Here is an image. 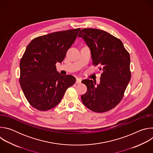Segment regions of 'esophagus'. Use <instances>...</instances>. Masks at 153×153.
Returning <instances> with one entry per match:
<instances>
[{"label": "esophagus", "mask_w": 153, "mask_h": 153, "mask_svg": "<svg viewBox=\"0 0 153 153\" xmlns=\"http://www.w3.org/2000/svg\"><path fill=\"white\" fill-rule=\"evenodd\" d=\"M82 79L81 78H77L76 79V83H81Z\"/></svg>", "instance_id": "1"}]
</instances>
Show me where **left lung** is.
<instances>
[{"instance_id": "1", "label": "left lung", "mask_w": 153, "mask_h": 153, "mask_svg": "<svg viewBox=\"0 0 153 153\" xmlns=\"http://www.w3.org/2000/svg\"><path fill=\"white\" fill-rule=\"evenodd\" d=\"M78 36L90 48L93 64L99 66L102 72L99 84L93 80L82 81L87 87L86 93L81 96L82 101L93 111H108L121 101L129 82V54L120 39L105 31L85 28Z\"/></svg>"}]
</instances>
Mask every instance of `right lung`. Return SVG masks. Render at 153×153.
Masks as SVG:
<instances>
[{
    "instance_id": "1",
    "label": "right lung",
    "mask_w": 153,
    "mask_h": 153,
    "mask_svg": "<svg viewBox=\"0 0 153 153\" xmlns=\"http://www.w3.org/2000/svg\"><path fill=\"white\" fill-rule=\"evenodd\" d=\"M80 28L52 33L36 37L27 46L20 62L19 82L30 104L40 111L57 106L76 78L56 70L73 44Z\"/></svg>"
}]
</instances>
